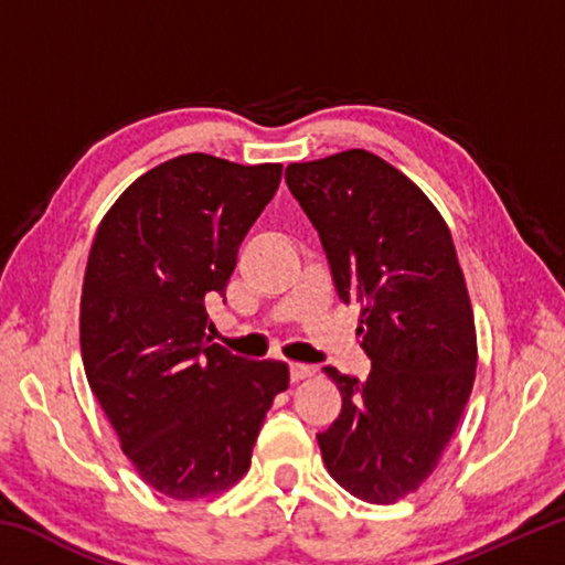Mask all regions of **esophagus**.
<instances>
[{"label":"esophagus","instance_id":"34e87169","mask_svg":"<svg viewBox=\"0 0 565 565\" xmlns=\"http://www.w3.org/2000/svg\"><path fill=\"white\" fill-rule=\"evenodd\" d=\"M289 376H291L294 384H299V381L313 376V369H311V366H303V363H291V366H289Z\"/></svg>","mask_w":565,"mask_h":565}]
</instances>
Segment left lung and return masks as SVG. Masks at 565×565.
<instances>
[{
	"label": "left lung",
	"instance_id": "obj_1",
	"mask_svg": "<svg viewBox=\"0 0 565 565\" xmlns=\"http://www.w3.org/2000/svg\"><path fill=\"white\" fill-rule=\"evenodd\" d=\"M343 303L361 306L369 379L327 376L341 414L319 434L333 481L396 503L434 473L476 379V327L451 232L414 181L363 149L286 167Z\"/></svg>",
	"mask_w": 565,
	"mask_h": 565
}]
</instances>
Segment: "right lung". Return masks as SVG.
<instances>
[{
    "label": "right lung",
    "instance_id": "obj_1",
    "mask_svg": "<svg viewBox=\"0 0 565 565\" xmlns=\"http://www.w3.org/2000/svg\"><path fill=\"white\" fill-rule=\"evenodd\" d=\"M281 164L184 154L147 171L102 218L82 286L87 381L151 489L177 501L226 491L248 471L281 361L212 343L206 299L271 202Z\"/></svg>",
    "mask_w": 565,
    "mask_h": 565
}]
</instances>
